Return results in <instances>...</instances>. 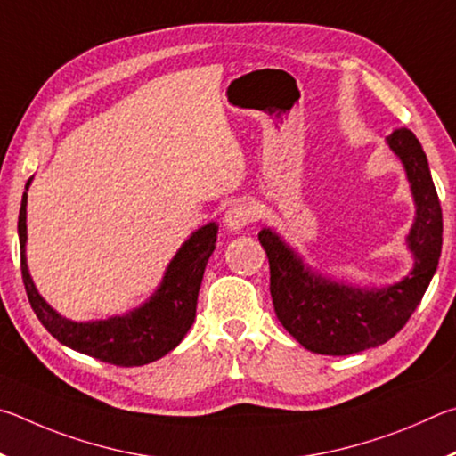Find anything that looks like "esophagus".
<instances>
[{
    "mask_svg": "<svg viewBox=\"0 0 456 456\" xmlns=\"http://www.w3.org/2000/svg\"><path fill=\"white\" fill-rule=\"evenodd\" d=\"M252 220H256V206L250 202H238L232 204L224 214V226L230 232H240Z\"/></svg>",
    "mask_w": 456,
    "mask_h": 456,
    "instance_id": "1",
    "label": "esophagus"
}]
</instances>
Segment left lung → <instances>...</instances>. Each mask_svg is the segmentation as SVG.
Masks as SVG:
<instances>
[{"instance_id":"1","label":"left lung","mask_w":456,"mask_h":456,"mask_svg":"<svg viewBox=\"0 0 456 456\" xmlns=\"http://www.w3.org/2000/svg\"><path fill=\"white\" fill-rule=\"evenodd\" d=\"M401 159L414 200L406 234L411 273L387 286H356L314 270L274 228L258 240L270 262V294L281 324L310 353L346 356L385 345L420 305L436 273L443 248V212L427 154L411 130L387 138Z\"/></svg>"}]
</instances>
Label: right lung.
<instances>
[{
	"mask_svg": "<svg viewBox=\"0 0 456 456\" xmlns=\"http://www.w3.org/2000/svg\"><path fill=\"white\" fill-rule=\"evenodd\" d=\"M21 196L18 234L21 252V276L26 284L29 305L45 330L77 353L98 358L102 362L116 366H142L166 356L180 345L190 326L194 324L198 292L202 284L208 258L212 256L218 238V224L208 222L206 226L194 230L170 265L166 266L162 282L154 294L132 308L126 314H116L102 321L77 322L61 316L37 292L31 281L26 244H28V190Z\"/></svg>",
	"mask_w": 456,
	"mask_h": 456,
	"instance_id": "right-lung-1",
	"label": "right lung"
}]
</instances>
